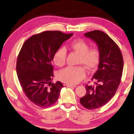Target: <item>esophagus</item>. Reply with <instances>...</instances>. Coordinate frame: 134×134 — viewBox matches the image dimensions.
Segmentation results:
<instances>
[{"mask_svg":"<svg viewBox=\"0 0 134 134\" xmlns=\"http://www.w3.org/2000/svg\"><path fill=\"white\" fill-rule=\"evenodd\" d=\"M66 86L67 87H69V88H76V85H70V84H66Z\"/></svg>","mask_w":134,"mask_h":134,"instance_id":"esophagus-1","label":"esophagus"}]
</instances>
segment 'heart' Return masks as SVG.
I'll return each instance as SVG.
<instances>
[{
  "label": "heart",
  "mask_w": 134,
  "mask_h": 134,
  "mask_svg": "<svg viewBox=\"0 0 134 134\" xmlns=\"http://www.w3.org/2000/svg\"><path fill=\"white\" fill-rule=\"evenodd\" d=\"M70 46L80 55L79 63L83 64L89 70L95 69L99 64L100 52L96 47L90 48L89 44L85 41L77 39L73 41ZM66 49L64 47L58 48L53 55V61L58 66H62L65 63ZM86 76L85 70L82 66H68L59 70L57 77L60 81L70 85L76 84Z\"/></svg>",
  "instance_id": "1"
}]
</instances>
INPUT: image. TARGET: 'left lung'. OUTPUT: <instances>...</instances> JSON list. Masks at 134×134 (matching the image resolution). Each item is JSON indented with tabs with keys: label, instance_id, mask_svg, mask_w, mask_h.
<instances>
[{
	"label": "left lung",
	"instance_id": "left-lung-1",
	"mask_svg": "<svg viewBox=\"0 0 134 134\" xmlns=\"http://www.w3.org/2000/svg\"><path fill=\"white\" fill-rule=\"evenodd\" d=\"M84 36L96 43L100 52L98 69L92 78L96 85H86L87 93L80 99L83 107L94 109L105 105L115 95L122 76L123 59L116 43L105 32L94 30Z\"/></svg>",
	"mask_w": 134,
	"mask_h": 134
}]
</instances>
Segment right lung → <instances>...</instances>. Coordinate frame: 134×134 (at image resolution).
<instances>
[{"label":"right lung","instance_id":"obj_1","mask_svg":"<svg viewBox=\"0 0 134 134\" xmlns=\"http://www.w3.org/2000/svg\"><path fill=\"white\" fill-rule=\"evenodd\" d=\"M59 31H46L32 35L23 43L18 57L16 72L28 99L41 108L57 102L63 84L52 83V62L55 52L72 36Z\"/></svg>","mask_w":134,"mask_h":134}]
</instances>
